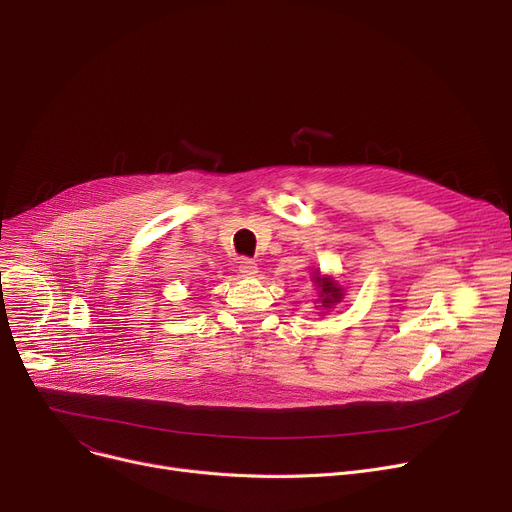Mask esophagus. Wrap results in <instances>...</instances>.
Segmentation results:
<instances>
[{"instance_id":"1","label":"esophagus","mask_w":512,"mask_h":512,"mask_svg":"<svg viewBox=\"0 0 512 512\" xmlns=\"http://www.w3.org/2000/svg\"><path fill=\"white\" fill-rule=\"evenodd\" d=\"M238 272H240L242 276L253 278V276L259 272V267H257V263H255L253 259H249V257H242V259L238 261Z\"/></svg>"}]
</instances>
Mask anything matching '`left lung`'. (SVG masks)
<instances>
[{
  "label": "left lung",
  "instance_id": "8db88e82",
  "mask_svg": "<svg viewBox=\"0 0 512 512\" xmlns=\"http://www.w3.org/2000/svg\"><path fill=\"white\" fill-rule=\"evenodd\" d=\"M313 282H315V288H317V294H319V299H317L321 303L319 307H324V309L330 311L334 305H338L344 299V290L330 276H321L319 272H315Z\"/></svg>",
  "mask_w": 512,
  "mask_h": 512
}]
</instances>
